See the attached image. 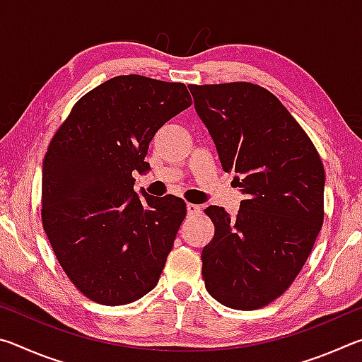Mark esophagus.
<instances>
[{"label": "esophagus", "mask_w": 362, "mask_h": 362, "mask_svg": "<svg viewBox=\"0 0 362 362\" xmlns=\"http://www.w3.org/2000/svg\"><path fill=\"white\" fill-rule=\"evenodd\" d=\"M187 212L189 216H196V214L201 212V207L198 204H193V203H188L187 204Z\"/></svg>", "instance_id": "1"}]
</instances>
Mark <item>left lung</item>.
Wrapping results in <instances>:
<instances>
[{"instance_id":"8db88e82","label":"left lung","mask_w":362,"mask_h":362,"mask_svg":"<svg viewBox=\"0 0 362 362\" xmlns=\"http://www.w3.org/2000/svg\"><path fill=\"white\" fill-rule=\"evenodd\" d=\"M225 173L244 199L235 217L209 206L216 233L201 254L206 289L225 306L257 310L287 291L324 220V166L276 95L252 83L188 86Z\"/></svg>"}]
</instances>
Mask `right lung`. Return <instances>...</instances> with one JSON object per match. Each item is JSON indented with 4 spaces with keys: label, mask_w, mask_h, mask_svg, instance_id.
I'll return each mask as SVG.
<instances>
[{
    "label": "right lung",
    "mask_w": 362,
    "mask_h": 362,
    "mask_svg": "<svg viewBox=\"0 0 362 362\" xmlns=\"http://www.w3.org/2000/svg\"><path fill=\"white\" fill-rule=\"evenodd\" d=\"M192 105L183 83L115 76L73 105L42 163L41 218L60 267L100 305L155 289L187 216L182 198L134 192L151 139Z\"/></svg>",
    "instance_id": "add662e5"
}]
</instances>
